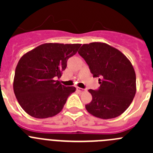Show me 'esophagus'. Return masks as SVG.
<instances>
[{
  "label": "esophagus",
  "instance_id": "esophagus-1",
  "mask_svg": "<svg viewBox=\"0 0 153 153\" xmlns=\"http://www.w3.org/2000/svg\"><path fill=\"white\" fill-rule=\"evenodd\" d=\"M76 90L79 93H83V92L85 91L84 89H82V88H79V87H76Z\"/></svg>",
  "mask_w": 153,
  "mask_h": 153
}]
</instances>
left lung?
<instances>
[{
    "label": "left lung",
    "mask_w": 153,
    "mask_h": 153,
    "mask_svg": "<svg viewBox=\"0 0 153 153\" xmlns=\"http://www.w3.org/2000/svg\"><path fill=\"white\" fill-rule=\"evenodd\" d=\"M78 53L93 77H100L99 90H89L92 101L85 106L87 112L103 120L120 116L136 92V73L131 62L117 48L101 42L83 44Z\"/></svg>",
    "instance_id": "8db88e82"
}]
</instances>
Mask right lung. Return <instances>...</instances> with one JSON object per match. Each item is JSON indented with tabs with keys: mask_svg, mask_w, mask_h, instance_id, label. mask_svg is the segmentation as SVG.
<instances>
[{
	"mask_svg": "<svg viewBox=\"0 0 153 153\" xmlns=\"http://www.w3.org/2000/svg\"><path fill=\"white\" fill-rule=\"evenodd\" d=\"M81 44L47 43L23 55L13 78V92L22 109L37 119L56 116L63 109L74 86H64L60 81L69 58Z\"/></svg>",
	"mask_w": 153,
	"mask_h": 153,
	"instance_id": "right-lung-1",
	"label": "right lung"
}]
</instances>
